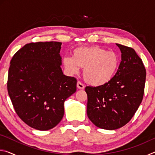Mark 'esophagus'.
Wrapping results in <instances>:
<instances>
[{"label":"esophagus","instance_id":"obj_1","mask_svg":"<svg viewBox=\"0 0 155 155\" xmlns=\"http://www.w3.org/2000/svg\"><path fill=\"white\" fill-rule=\"evenodd\" d=\"M77 86V88L79 89V90H83V89L85 88V85H84L83 83H81L80 81H78Z\"/></svg>","mask_w":155,"mask_h":155}]
</instances>
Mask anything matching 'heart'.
Returning a JSON list of instances; mask_svg holds the SVG:
<instances>
[{
	"mask_svg": "<svg viewBox=\"0 0 155 155\" xmlns=\"http://www.w3.org/2000/svg\"><path fill=\"white\" fill-rule=\"evenodd\" d=\"M119 64V57L115 52L98 46L78 47L73 50L72 57L63 59V65L68 74H77L80 68H83L85 81L95 87L109 83L116 74Z\"/></svg>",
	"mask_w": 155,
	"mask_h": 155,
	"instance_id": "b5f03b06",
	"label": "heart"
}]
</instances>
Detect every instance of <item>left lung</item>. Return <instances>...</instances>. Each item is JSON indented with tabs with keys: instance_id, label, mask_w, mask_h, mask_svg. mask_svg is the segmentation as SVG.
<instances>
[{
	"instance_id": "left-lung-1",
	"label": "left lung",
	"mask_w": 155,
	"mask_h": 155,
	"mask_svg": "<svg viewBox=\"0 0 155 155\" xmlns=\"http://www.w3.org/2000/svg\"><path fill=\"white\" fill-rule=\"evenodd\" d=\"M121 51L118 70L109 83L86 87L87 114L97 127L115 130L127 124L142 101L146 72L134 49L116 44Z\"/></svg>"
}]
</instances>
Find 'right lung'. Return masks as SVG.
<instances>
[{
	"label": "right lung",
	"mask_w": 155,
	"mask_h": 155,
	"mask_svg": "<svg viewBox=\"0 0 155 155\" xmlns=\"http://www.w3.org/2000/svg\"><path fill=\"white\" fill-rule=\"evenodd\" d=\"M61 42L26 44L10 63L7 90L20 118L31 128L47 130L64 115V102L77 91V79L61 68Z\"/></svg>",
	"instance_id": "right-lung-1"
}]
</instances>
